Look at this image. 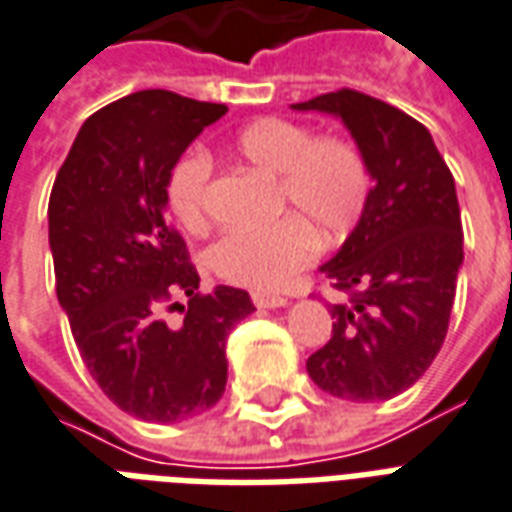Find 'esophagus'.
Returning a JSON list of instances; mask_svg holds the SVG:
<instances>
[{"instance_id": "1", "label": "esophagus", "mask_w": 512, "mask_h": 512, "mask_svg": "<svg viewBox=\"0 0 512 512\" xmlns=\"http://www.w3.org/2000/svg\"><path fill=\"white\" fill-rule=\"evenodd\" d=\"M253 305L264 307V310H275V307H286L288 299L280 294H264V291H253L251 294Z\"/></svg>"}]
</instances>
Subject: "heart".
Returning <instances> with one entry per match:
<instances>
[{
	"mask_svg": "<svg viewBox=\"0 0 512 512\" xmlns=\"http://www.w3.org/2000/svg\"><path fill=\"white\" fill-rule=\"evenodd\" d=\"M234 156L275 178L272 213L286 215L261 229H232L210 245L207 267L229 286L251 291L283 288L318 253V240L334 248L359 226L370 202V164L353 140L315 137L288 118H259L232 140ZM210 156L188 151L172 167L167 205L188 232L207 229Z\"/></svg>",
	"mask_w": 512,
	"mask_h": 512,
	"instance_id": "obj_1",
	"label": "heart"
}]
</instances>
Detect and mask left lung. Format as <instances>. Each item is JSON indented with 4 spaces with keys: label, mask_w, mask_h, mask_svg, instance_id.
I'll use <instances>...</instances> for the list:
<instances>
[{
    "label": "left lung",
    "mask_w": 512,
    "mask_h": 512,
    "mask_svg": "<svg viewBox=\"0 0 512 512\" xmlns=\"http://www.w3.org/2000/svg\"><path fill=\"white\" fill-rule=\"evenodd\" d=\"M294 110L343 118L375 180L359 226L321 267L348 302L329 307L332 340L307 372L332 397L383 402L429 370L448 332L464 261L453 175L429 129L375 96L340 88Z\"/></svg>",
    "instance_id": "obj_1"
}]
</instances>
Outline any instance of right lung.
Wrapping results in <instances>:
<instances>
[{"label":"right lung","mask_w":512,"mask_h":512,"mask_svg":"<svg viewBox=\"0 0 512 512\" xmlns=\"http://www.w3.org/2000/svg\"><path fill=\"white\" fill-rule=\"evenodd\" d=\"M224 113L164 88L124 96L80 126L53 183L56 297L91 378L140 421H186L224 397L226 337L256 310L242 288L199 291L164 215L169 172ZM161 309H180L184 326L172 330Z\"/></svg>","instance_id":"1"}]
</instances>
